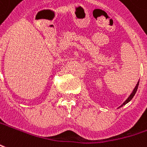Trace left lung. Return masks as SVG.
<instances>
[{"label":"left lung","mask_w":147,"mask_h":147,"mask_svg":"<svg viewBox=\"0 0 147 147\" xmlns=\"http://www.w3.org/2000/svg\"><path fill=\"white\" fill-rule=\"evenodd\" d=\"M139 82H138V83H137V84H136V87L134 88V90H133V91H132V93H131V94H130V96H129V97H128V99H127V100H126L125 101V102H124L123 104L121 105L120 107H122V106H123V105H125V104H128L129 101L131 100V99L133 98V96H134L135 94H136V91H137L138 86H139Z\"/></svg>","instance_id":"1"}]
</instances>
